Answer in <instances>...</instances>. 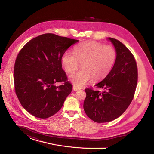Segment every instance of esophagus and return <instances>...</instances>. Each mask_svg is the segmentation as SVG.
Returning <instances> with one entry per match:
<instances>
[{"label":"esophagus","instance_id":"obj_1","mask_svg":"<svg viewBox=\"0 0 154 154\" xmlns=\"http://www.w3.org/2000/svg\"><path fill=\"white\" fill-rule=\"evenodd\" d=\"M80 89H81L80 87H78L76 86V85H73V90H74V91H76L80 90Z\"/></svg>","mask_w":154,"mask_h":154}]
</instances>
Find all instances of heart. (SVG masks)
<instances>
[{
  "instance_id": "1",
  "label": "heart",
  "mask_w": 154,
  "mask_h": 154,
  "mask_svg": "<svg viewBox=\"0 0 154 154\" xmlns=\"http://www.w3.org/2000/svg\"><path fill=\"white\" fill-rule=\"evenodd\" d=\"M117 57L113 46L104 45L95 41H87L74 48V54L65 52L62 64L66 72L75 71L82 64V69L72 74L69 80L74 85L82 87L93 78L99 81L108 76L112 69Z\"/></svg>"
}]
</instances>
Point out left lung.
<instances>
[{
    "mask_svg": "<svg viewBox=\"0 0 154 154\" xmlns=\"http://www.w3.org/2000/svg\"><path fill=\"white\" fill-rule=\"evenodd\" d=\"M117 53L114 66L108 76L96 85L103 92L85 88L83 109L96 123L109 122L123 114L131 103L137 83L138 72L132 53L120 41L109 38Z\"/></svg>",
    "mask_w": 154,
    "mask_h": 154,
    "instance_id": "left-lung-1",
    "label": "left lung"
}]
</instances>
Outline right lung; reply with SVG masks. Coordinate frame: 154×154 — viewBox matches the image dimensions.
<instances>
[{"label":"right lung","instance_id":"obj_1","mask_svg":"<svg viewBox=\"0 0 154 154\" xmlns=\"http://www.w3.org/2000/svg\"><path fill=\"white\" fill-rule=\"evenodd\" d=\"M78 40L46 33L31 39L20 51L14 66V85L22 106L36 118L58 112L72 85L62 68V57ZM63 82L61 86L55 83Z\"/></svg>","mask_w":154,"mask_h":154}]
</instances>
